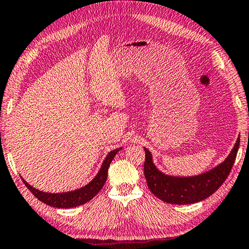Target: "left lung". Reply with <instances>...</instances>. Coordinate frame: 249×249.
Masks as SVG:
<instances>
[{
  "instance_id": "obj_1",
  "label": "left lung",
  "mask_w": 249,
  "mask_h": 249,
  "mask_svg": "<svg viewBox=\"0 0 249 249\" xmlns=\"http://www.w3.org/2000/svg\"><path fill=\"white\" fill-rule=\"evenodd\" d=\"M239 148V137L223 162L206 173L188 177L163 174L156 167L151 152L147 148L143 173L151 193L160 200L174 205H189L206 199L226 180L235 162Z\"/></svg>"
}]
</instances>
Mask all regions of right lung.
<instances>
[{"label":"right lung","instance_id":"add662e5","mask_svg":"<svg viewBox=\"0 0 249 249\" xmlns=\"http://www.w3.org/2000/svg\"><path fill=\"white\" fill-rule=\"evenodd\" d=\"M121 149L122 147L110 151L109 154L107 155L105 160H103L100 170L98 171L95 177L89 183H87L86 186L81 187V188L71 191H64V193H45V191L34 188V187L30 185L28 181H25L22 177L21 178L23 182L25 183V186L29 188V190L31 191L37 199L44 202V204L55 208L78 207V206H81L83 204H86V202L90 201L95 195L102 189V187L107 180V177H108V169L110 163H111L113 158Z\"/></svg>","mask_w":249,"mask_h":249}]
</instances>
